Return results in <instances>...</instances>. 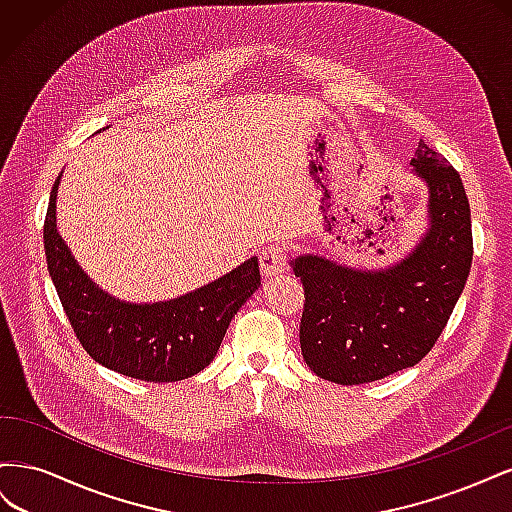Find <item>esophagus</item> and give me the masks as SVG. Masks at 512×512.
<instances>
[{"label":"esophagus","mask_w":512,"mask_h":512,"mask_svg":"<svg viewBox=\"0 0 512 512\" xmlns=\"http://www.w3.org/2000/svg\"><path fill=\"white\" fill-rule=\"evenodd\" d=\"M260 271L267 280L282 275L286 271V247L271 245L260 252Z\"/></svg>","instance_id":"esophagus-1"}]
</instances>
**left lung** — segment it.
<instances>
[{"label":"left lung","instance_id":"8db88e82","mask_svg":"<svg viewBox=\"0 0 512 512\" xmlns=\"http://www.w3.org/2000/svg\"><path fill=\"white\" fill-rule=\"evenodd\" d=\"M427 185V230L384 269H359L318 254L290 260L305 307L301 352L316 376L365 384L414 367L438 342L472 267V218L457 170L423 141L412 158Z\"/></svg>","mask_w":512,"mask_h":512}]
</instances>
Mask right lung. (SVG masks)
<instances>
[{"mask_svg": "<svg viewBox=\"0 0 512 512\" xmlns=\"http://www.w3.org/2000/svg\"><path fill=\"white\" fill-rule=\"evenodd\" d=\"M55 179L44 220L46 267L79 342L96 363L145 382H177L205 369L230 320L260 286L258 258L181 297L130 303L81 269L57 230Z\"/></svg>", "mask_w": 512, "mask_h": 512, "instance_id": "add662e5", "label": "right lung"}]
</instances>
